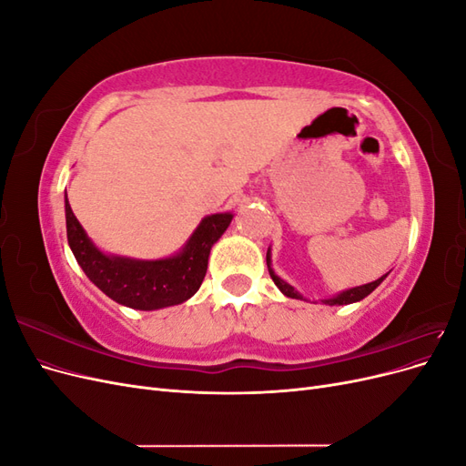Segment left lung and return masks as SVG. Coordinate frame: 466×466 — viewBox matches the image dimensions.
<instances>
[{
    "label": "left lung",
    "instance_id": "obj_1",
    "mask_svg": "<svg viewBox=\"0 0 466 466\" xmlns=\"http://www.w3.org/2000/svg\"><path fill=\"white\" fill-rule=\"evenodd\" d=\"M270 262H272V258H270V248H268V252H266V264H268V272H270V276H272V279H274V284L279 288L281 293L288 295V298H291V299H303V295H301L299 291H295V288L289 286L288 281H284V279L278 278V276L274 274ZM385 278H387V274L380 276V278L375 279V281H371V284H365V286H358V288L346 289V291H342V293H338L336 298H332V299H324L322 303H329V305H350V303L361 301L363 298H368V295H370Z\"/></svg>",
    "mask_w": 466,
    "mask_h": 466
}]
</instances>
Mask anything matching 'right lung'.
Here are the masks:
<instances>
[{"label": "right lung", "instance_id": "add662e5", "mask_svg": "<svg viewBox=\"0 0 466 466\" xmlns=\"http://www.w3.org/2000/svg\"><path fill=\"white\" fill-rule=\"evenodd\" d=\"M231 219L233 214L208 216L178 255L161 260H136L98 250L74 216L66 194L67 243L81 270L112 301L139 311L190 299L204 281L211 247L229 228Z\"/></svg>", "mask_w": 466, "mask_h": 466}]
</instances>
